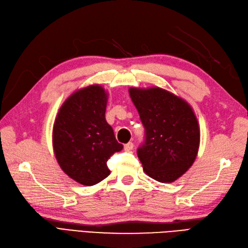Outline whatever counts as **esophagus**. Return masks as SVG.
<instances>
[{"mask_svg": "<svg viewBox=\"0 0 248 248\" xmlns=\"http://www.w3.org/2000/svg\"><path fill=\"white\" fill-rule=\"evenodd\" d=\"M124 148L125 151H130V150H132L134 148V144H133L132 142H129V143H126V144H124Z\"/></svg>", "mask_w": 248, "mask_h": 248, "instance_id": "obj_1", "label": "esophagus"}]
</instances>
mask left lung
I'll list each match as a JSON object with an SVG mask.
<instances>
[{
  "label": "left lung",
  "instance_id": "8db88e82",
  "mask_svg": "<svg viewBox=\"0 0 248 248\" xmlns=\"http://www.w3.org/2000/svg\"><path fill=\"white\" fill-rule=\"evenodd\" d=\"M145 129L137 150L143 171L163 183L173 182L194 164L200 146V126L189 104L161 87L129 89Z\"/></svg>",
  "mask_w": 248,
  "mask_h": 248
}]
</instances>
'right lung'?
I'll return each instance as SVG.
<instances>
[{
    "label": "right lung",
    "instance_id": "add662e5",
    "mask_svg": "<svg viewBox=\"0 0 248 248\" xmlns=\"http://www.w3.org/2000/svg\"><path fill=\"white\" fill-rule=\"evenodd\" d=\"M107 101L103 86L83 87L63 102L54 121L55 158L70 178L83 186L105 179L110 174L107 161L124 147L106 122Z\"/></svg>",
    "mask_w": 248,
    "mask_h": 248
}]
</instances>
